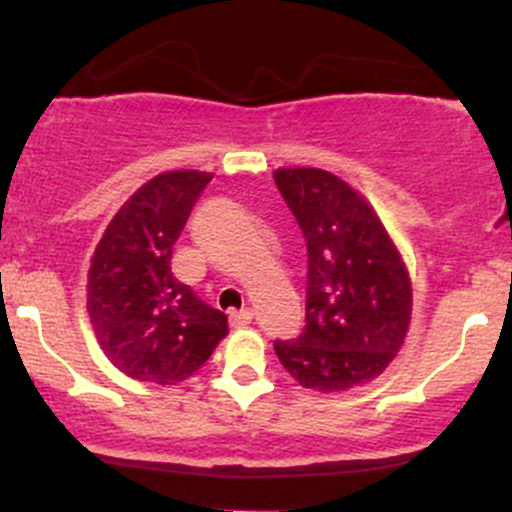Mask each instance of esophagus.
<instances>
[{"instance_id": "esophagus-1", "label": "esophagus", "mask_w": 512, "mask_h": 512, "mask_svg": "<svg viewBox=\"0 0 512 512\" xmlns=\"http://www.w3.org/2000/svg\"><path fill=\"white\" fill-rule=\"evenodd\" d=\"M230 324L235 329H242V327H247V324H252V309H240V312H230Z\"/></svg>"}]
</instances>
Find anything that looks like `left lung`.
Here are the masks:
<instances>
[{
  "label": "left lung",
  "mask_w": 512,
  "mask_h": 512,
  "mask_svg": "<svg viewBox=\"0 0 512 512\" xmlns=\"http://www.w3.org/2000/svg\"><path fill=\"white\" fill-rule=\"evenodd\" d=\"M307 242V327L275 342L304 389L347 391L384 374L411 324V277L376 210L322 168H277Z\"/></svg>",
  "instance_id": "8db88e82"
}]
</instances>
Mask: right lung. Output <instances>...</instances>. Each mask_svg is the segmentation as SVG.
<instances>
[{
    "label": "right lung",
    "mask_w": 512,
    "mask_h": 512,
    "mask_svg": "<svg viewBox=\"0 0 512 512\" xmlns=\"http://www.w3.org/2000/svg\"><path fill=\"white\" fill-rule=\"evenodd\" d=\"M210 178L205 170H168L143 183L91 257L86 309L96 342L136 381H185L227 337L225 314L170 272L175 240Z\"/></svg>",
    "instance_id": "1"
}]
</instances>
